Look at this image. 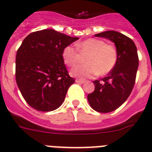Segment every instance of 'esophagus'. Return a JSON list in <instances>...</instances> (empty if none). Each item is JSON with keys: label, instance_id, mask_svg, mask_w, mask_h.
<instances>
[{"label": "esophagus", "instance_id": "1", "mask_svg": "<svg viewBox=\"0 0 152 152\" xmlns=\"http://www.w3.org/2000/svg\"><path fill=\"white\" fill-rule=\"evenodd\" d=\"M76 82L79 83V84H83V83H85V80H82V79H76Z\"/></svg>", "mask_w": 152, "mask_h": 152}]
</instances>
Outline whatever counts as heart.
I'll use <instances>...</instances> for the list:
<instances>
[{"label": "heart", "instance_id": "heart-1", "mask_svg": "<svg viewBox=\"0 0 152 152\" xmlns=\"http://www.w3.org/2000/svg\"><path fill=\"white\" fill-rule=\"evenodd\" d=\"M77 48L65 47L62 52L64 62L68 67L74 66L80 61L81 55L87 54L85 65L76 66L71 70L72 76L78 78H88L95 75H105L115 68L118 52L112 44L105 43L102 39L88 38L78 43Z\"/></svg>", "mask_w": 152, "mask_h": 152}]
</instances>
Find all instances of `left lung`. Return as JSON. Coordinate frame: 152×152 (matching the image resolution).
<instances>
[{
    "mask_svg": "<svg viewBox=\"0 0 152 152\" xmlns=\"http://www.w3.org/2000/svg\"><path fill=\"white\" fill-rule=\"evenodd\" d=\"M94 36L113 41L118 52V60L115 68L107 77L93 81L95 88L88 95L93 109L107 113L118 108L132 93L138 67V51L130 37L118 31H107Z\"/></svg>",
    "mask_w": 152,
    "mask_h": 152,
    "instance_id": "left-lung-1",
    "label": "left lung"
}]
</instances>
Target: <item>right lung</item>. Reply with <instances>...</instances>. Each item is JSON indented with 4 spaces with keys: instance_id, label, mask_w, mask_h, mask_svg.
Wrapping results in <instances>:
<instances>
[{
    "instance_id": "right-lung-1",
    "label": "right lung",
    "mask_w": 152,
    "mask_h": 152,
    "mask_svg": "<svg viewBox=\"0 0 152 152\" xmlns=\"http://www.w3.org/2000/svg\"><path fill=\"white\" fill-rule=\"evenodd\" d=\"M78 39L52 29L33 32L24 38L17 51L15 77L31 107L51 111L61 105L75 81L67 72L62 52Z\"/></svg>"
}]
</instances>
